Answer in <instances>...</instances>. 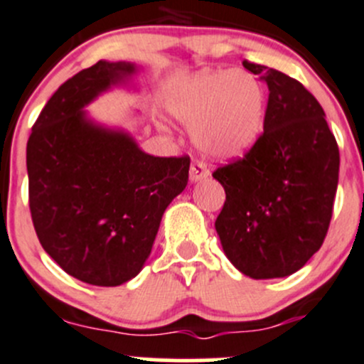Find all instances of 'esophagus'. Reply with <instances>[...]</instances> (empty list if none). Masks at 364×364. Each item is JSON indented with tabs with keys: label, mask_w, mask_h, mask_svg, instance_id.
Returning a JSON list of instances; mask_svg holds the SVG:
<instances>
[{
	"label": "esophagus",
	"mask_w": 364,
	"mask_h": 364,
	"mask_svg": "<svg viewBox=\"0 0 364 364\" xmlns=\"http://www.w3.org/2000/svg\"><path fill=\"white\" fill-rule=\"evenodd\" d=\"M208 176L209 171L208 167H205V164H203V161H193L192 167H190V181L197 183L200 181V179H205Z\"/></svg>",
	"instance_id": "34e87169"
}]
</instances>
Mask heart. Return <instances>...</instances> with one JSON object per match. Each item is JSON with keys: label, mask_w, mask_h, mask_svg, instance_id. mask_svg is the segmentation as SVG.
Masks as SVG:
<instances>
[{"label": "heart", "mask_w": 364, "mask_h": 364, "mask_svg": "<svg viewBox=\"0 0 364 364\" xmlns=\"http://www.w3.org/2000/svg\"><path fill=\"white\" fill-rule=\"evenodd\" d=\"M172 116L193 128L208 156L230 160L248 153L264 130L266 97L259 80L243 70L200 73L168 104Z\"/></svg>", "instance_id": "heart-1"}]
</instances>
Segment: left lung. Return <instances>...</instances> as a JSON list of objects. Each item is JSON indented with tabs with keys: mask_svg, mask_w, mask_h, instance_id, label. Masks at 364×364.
<instances>
[{
	"mask_svg": "<svg viewBox=\"0 0 364 364\" xmlns=\"http://www.w3.org/2000/svg\"><path fill=\"white\" fill-rule=\"evenodd\" d=\"M267 84L264 134L243 159L218 167L225 190L215 227L236 269L255 280L296 273L324 243L340 151L314 95L292 77L243 61Z\"/></svg>",
	"mask_w": 364,
	"mask_h": 364,
	"instance_id": "left-lung-1",
	"label": "left lung"
}]
</instances>
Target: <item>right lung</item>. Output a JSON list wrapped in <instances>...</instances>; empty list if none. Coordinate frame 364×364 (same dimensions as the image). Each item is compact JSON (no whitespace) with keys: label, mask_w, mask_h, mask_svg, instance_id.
<instances>
[{"label":"right lung","mask_w":364,"mask_h":364,"mask_svg":"<svg viewBox=\"0 0 364 364\" xmlns=\"http://www.w3.org/2000/svg\"><path fill=\"white\" fill-rule=\"evenodd\" d=\"M137 67L98 61L61 84L26 148L29 209L43 250L70 277L116 287L141 273L164 211L188 183V156H153L84 111Z\"/></svg>","instance_id":"add662e5"}]
</instances>
